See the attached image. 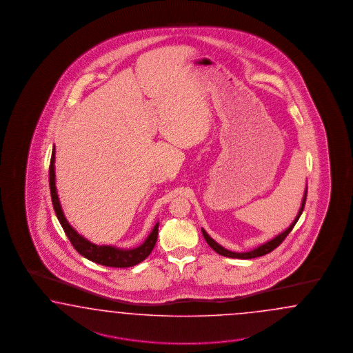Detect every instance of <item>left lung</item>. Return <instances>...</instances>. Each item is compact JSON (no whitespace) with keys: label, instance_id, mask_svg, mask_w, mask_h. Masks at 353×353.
Segmentation results:
<instances>
[{"label":"left lung","instance_id":"obj_1","mask_svg":"<svg viewBox=\"0 0 353 353\" xmlns=\"http://www.w3.org/2000/svg\"><path fill=\"white\" fill-rule=\"evenodd\" d=\"M307 189H308V186L305 188V192H304V195H303V199H301V205H300L299 212L296 214V217H295V220L291 223L289 228L286 229V230H283L282 233H279V234L276 235L274 238H272L270 241H268L265 243H263V245H260V246H257L256 248H254V250H250V251H246V252H234V251H230V250H228V248H225V247L221 246V245H219L216 241H214V238H211L208 233L204 230L203 228H202V234H203L204 239H205V242L210 245V247L214 250L219 255H223V256L226 257H232V259H254V257H260L264 256V255H267L269 252H272L274 248H277L282 242H283V239L289 235L290 232L292 230V228L295 226V224L298 223V220H299L300 214H303V210H304V205H305V199H307Z\"/></svg>","mask_w":353,"mask_h":353}]
</instances>
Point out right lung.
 Listing matches in <instances>:
<instances>
[{"label":"right lung","mask_w":353,"mask_h":353,"mask_svg":"<svg viewBox=\"0 0 353 353\" xmlns=\"http://www.w3.org/2000/svg\"><path fill=\"white\" fill-rule=\"evenodd\" d=\"M54 163H55V146H53L50 167H49V183H50L54 211L63 228L64 233L68 236L70 242L72 243L74 248L81 256L86 257L88 260L97 263V264L111 268L133 267L149 256L157 243V239H158L159 223L155 224L151 233L143 241V243L139 245V247H134V248H120V247L110 246V245H94L84 238L83 235L79 234L72 228V225L67 221L62 205L59 202V196H58L57 186H55V165H54Z\"/></svg>","instance_id":"right-lung-1"}]
</instances>
